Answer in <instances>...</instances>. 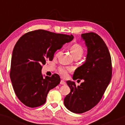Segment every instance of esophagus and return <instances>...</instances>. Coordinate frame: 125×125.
<instances>
[{"label": "esophagus", "instance_id": "1", "mask_svg": "<svg viewBox=\"0 0 125 125\" xmlns=\"http://www.w3.org/2000/svg\"><path fill=\"white\" fill-rule=\"evenodd\" d=\"M61 84H63V85H65L66 82L64 81H63V80H62V81H61Z\"/></svg>", "mask_w": 125, "mask_h": 125}]
</instances>
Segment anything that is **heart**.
<instances>
[{"mask_svg":"<svg viewBox=\"0 0 125 125\" xmlns=\"http://www.w3.org/2000/svg\"><path fill=\"white\" fill-rule=\"evenodd\" d=\"M70 51L73 58H81L83 56L84 53L83 49L82 47L79 44L75 43L73 45H72L70 48ZM60 52H58L56 56H58ZM72 71V69L71 67H63L61 66L59 67V72L63 77H66L67 76V74L69 72H71Z\"/></svg>","mask_w":125,"mask_h":125,"instance_id":"heart-1","label":"heart"}]
</instances>
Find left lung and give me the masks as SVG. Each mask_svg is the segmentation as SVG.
I'll return each instance as SVG.
<instances>
[{
	"instance_id": "1",
	"label": "left lung",
	"mask_w": 125,
	"mask_h": 125,
	"mask_svg": "<svg viewBox=\"0 0 125 125\" xmlns=\"http://www.w3.org/2000/svg\"><path fill=\"white\" fill-rule=\"evenodd\" d=\"M81 37L87 46V56L85 62L75 70L73 79L84 82L76 86L74 82L67 81L71 92L64 99L66 107L75 113L88 111L99 102L112 73L111 57L102 39L94 32L83 33Z\"/></svg>"
}]
</instances>
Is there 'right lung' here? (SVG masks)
I'll return each instance as SVG.
<instances>
[{
    "label": "right lung",
    "instance_id": "obj_1",
    "mask_svg": "<svg viewBox=\"0 0 125 125\" xmlns=\"http://www.w3.org/2000/svg\"><path fill=\"white\" fill-rule=\"evenodd\" d=\"M73 36L44 30L25 33L16 43L12 53L10 77L16 95L27 106L36 107L46 102L50 90L60 83L58 74L43 77L42 66L52 61L54 54Z\"/></svg>",
    "mask_w": 125,
    "mask_h": 125
}]
</instances>
